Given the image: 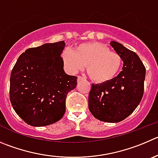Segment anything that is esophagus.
Returning <instances> with one entry per match:
<instances>
[{"label":"esophagus","mask_w":158,"mask_h":158,"mask_svg":"<svg viewBox=\"0 0 158 158\" xmlns=\"http://www.w3.org/2000/svg\"><path fill=\"white\" fill-rule=\"evenodd\" d=\"M84 77H82L81 76H77V81H79L80 80H82Z\"/></svg>","instance_id":"obj_1"}]
</instances>
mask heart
I'll use <instances>...</instances> for the list:
<instances>
[{
	"mask_svg": "<svg viewBox=\"0 0 158 158\" xmlns=\"http://www.w3.org/2000/svg\"><path fill=\"white\" fill-rule=\"evenodd\" d=\"M64 67L71 73L85 68L94 81L102 83L112 80L119 71L123 64L118 53L97 42L78 45L74 50L66 49L61 54Z\"/></svg>",
	"mask_w": 158,
	"mask_h": 158,
	"instance_id": "1",
	"label": "heart"
}]
</instances>
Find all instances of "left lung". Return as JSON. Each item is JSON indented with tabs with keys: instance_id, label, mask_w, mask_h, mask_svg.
I'll list each match as a JSON object with an SVG mask.
<instances>
[{
	"instance_id": "8db88e82",
	"label": "left lung",
	"mask_w": 158,
	"mask_h": 158,
	"mask_svg": "<svg viewBox=\"0 0 158 158\" xmlns=\"http://www.w3.org/2000/svg\"><path fill=\"white\" fill-rule=\"evenodd\" d=\"M110 45L121 56L123 70L112 80L93 85L88 107L94 118L107 123L123 121L133 112L143 95L146 69L136 52L112 41Z\"/></svg>"
}]
</instances>
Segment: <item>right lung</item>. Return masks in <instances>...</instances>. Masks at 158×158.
I'll list each match as a JSON object with an SVG mask.
<instances>
[{"label":"right lung","mask_w":158,"mask_h":158,"mask_svg":"<svg viewBox=\"0 0 158 158\" xmlns=\"http://www.w3.org/2000/svg\"><path fill=\"white\" fill-rule=\"evenodd\" d=\"M64 41L29 48L11 70L10 101L21 118L32 127L48 126L65 113L67 94L77 86V77L64 70Z\"/></svg>","instance_id":"1"}]
</instances>
